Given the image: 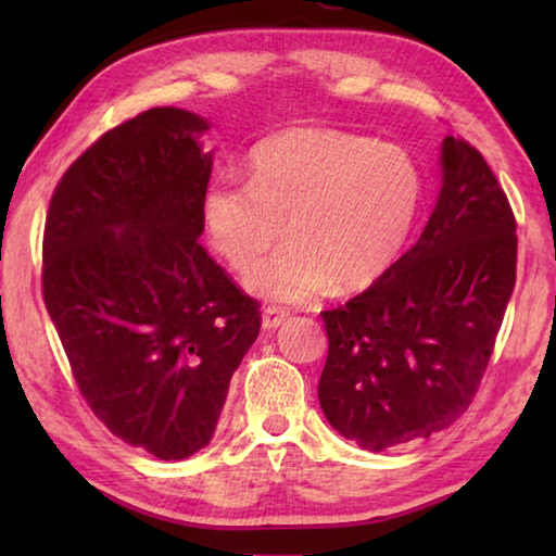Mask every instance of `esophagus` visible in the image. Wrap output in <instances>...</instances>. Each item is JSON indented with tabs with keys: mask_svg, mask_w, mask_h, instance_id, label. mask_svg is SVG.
<instances>
[{
	"mask_svg": "<svg viewBox=\"0 0 556 556\" xmlns=\"http://www.w3.org/2000/svg\"><path fill=\"white\" fill-rule=\"evenodd\" d=\"M287 321V314L281 312V308H275V306H267L265 312H262V328H265L267 333L277 331V328Z\"/></svg>",
	"mask_w": 556,
	"mask_h": 556,
	"instance_id": "34e87169",
	"label": "esophagus"
}]
</instances>
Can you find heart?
I'll return each instance as SVG.
<instances>
[{"label": "heart", "instance_id": "b5f03b06", "mask_svg": "<svg viewBox=\"0 0 556 556\" xmlns=\"http://www.w3.org/2000/svg\"><path fill=\"white\" fill-rule=\"evenodd\" d=\"M248 166L250 181L205 186L201 218L232 267L287 230L291 240L242 275L252 294L275 304H304L331 285L370 287L400 257L425 201L409 152L341 129H285L262 139Z\"/></svg>", "mask_w": 556, "mask_h": 556}]
</instances>
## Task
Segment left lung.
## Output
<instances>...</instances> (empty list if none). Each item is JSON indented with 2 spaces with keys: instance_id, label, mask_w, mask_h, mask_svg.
<instances>
[{
  "instance_id": "obj_1",
  "label": "left lung",
  "mask_w": 556,
  "mask_h": 556,
  "mask_svg": "<svg viewBox=\"0 0 556 556\" xmlns=\"http://www.w3.org/2000/svg\"><path fill=\"white\" fill-rule=\"evenodd\" d=\"M441 191L417 244L328 333L318 402L361 448L429 439L468 409L515 289V215L478 149L444 137Z\"/></svg>"
}]
</instances>
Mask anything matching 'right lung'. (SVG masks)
<instances>
[{
  "label": "right lung",
  "mask_w": 556,
  "mask_h": 556,
  "mask_svg": "<svg viewBox=\"0 0 556 556\" xmlns=\"http://www.w3.org/2000/svg\"><path fill=\"white\" fill-rule=\"evenodd\" d=\"M211 122L154 108L102 135L55 186L43 301L112 434L162 460L211 444L260 304L203 250Z\"/></svg>",
  "instance_id": "1"
}]
</instances>
